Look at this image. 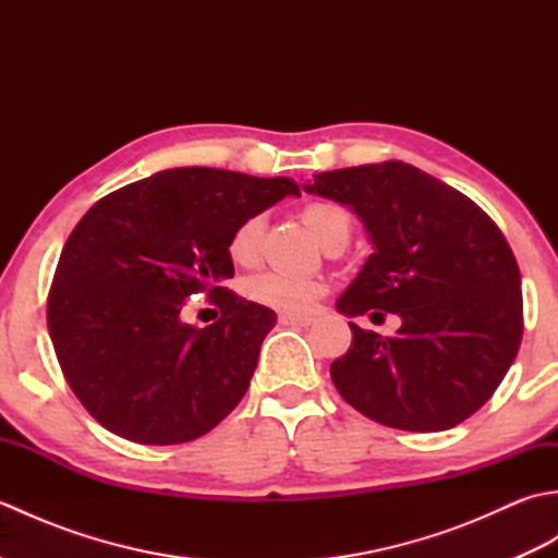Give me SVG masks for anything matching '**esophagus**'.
<instances>
[{
  "label": "esophagus",
  "instance_id": "obj_1",
  "mask_svg": "<svg viewBox=\"0 0 558 558\" xmlns=\"http://www.w3.org/2000/svg\"><path fill=\"white\" fill-rule=\"evenodd\" d=\"M280 326H294V328H306L314 324L312 316H292V314H280L278 318Z\"/></svg>",
  "mask_w": 558,
  "mask_h": 558
}]
</instances>
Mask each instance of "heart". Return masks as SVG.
Wrapping results in <instances>:
<instances>
[{
  "label": "heart",
  "mask_w": 558,
  "mask_h": 558,
  "mask_svg": "<svg viewBox=\"0 0 558 558\" xmlns=\"http://www.w3.org/2000/svg\"><path fill=\"white\" fill-rule=\"evenodd\" d=\"M304 228L314 240L326 246L336 236H350V213L330 204V201H312L300 213ZM260 236H264V218L248 216L232 230L228 240V256L234 266H254L260 254ZM324 286L316 280L286 276V272H256L244 282V294L254 304L276 310L282 314H306L322 298Z\"/></svg>",
  "instance_id": "b5f03b06"
}]
</instances>
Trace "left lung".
<instances>
[{
	"mask_svg": "<svg viewBox=\"0 0 558 558\" xmlns=\"http://www.w3.org/2000/svg\"><path fill=\"white\" fill-rule=\"evenodd\" d=\"M304 189L352 206L374 242L338 312L402 318L396 336L350 324L352 345L330 364L338 393L402 432H444L475 414L523 340L520 270L499 225L400 160L314 174Z\"/></svg>",
	"mask_w": 558,
	"mask_h": 558,
	"instance_id": "left-lung-1",
	"label": "left lung"
}]
</instances>
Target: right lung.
<instances>
[{
	"instance_id": "right-lung-1",
	"label": "right lung",
	"mask_w": 558,
	"mask_h": 558,
	"mask_svg": "<svg viewBox=\"0 0 558 558\" xmlns=\"http://www.w3.org/2000/svg\"><path fill=\"white\" fill-rule=\"evenodd\" d=\"M300 194L290 177L174 168L102 196L71 230L47 294L66 384L105 429L148 446L186 444L236 408L276 312L222 286L244 218ZM206 293L218 323L179 318Z\"/></svg>"
}]
</instances>
